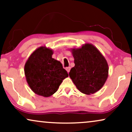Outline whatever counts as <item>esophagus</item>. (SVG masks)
<instances>
[{"instance_id":"1","label":"esophagus","mask_w":132,"mask_h":132,"mask_svg":"<svg viewBox=\"0 0 132 132\" xmlns=\"http://www.w3.org/2000/svg\"><path fill=\"white\" fill-rule=\"evenodd\" d=\"M66 71H67L69 73V71H70V70H71V67H67V68H66Z\"/></svg>"}]
</instances>
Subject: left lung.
I'll return each instance as SVG.
<instances>
[{"instance_id":"obj_1","label":"left lung","mask_w":132,"mask_h":132,"mask_svg":"<svg viewBox=\"0 0 132 132\" xmlns=\"http://www.w3.org/2000/svg\"><path fill=\"white\" fill-rule=\"evenodd\" d=\"M75 66L69 75L81 93L94 94L102 88L108 76L106 59L92 44H83L81 47L71 49Z\"/></svg>"}]
</instances>
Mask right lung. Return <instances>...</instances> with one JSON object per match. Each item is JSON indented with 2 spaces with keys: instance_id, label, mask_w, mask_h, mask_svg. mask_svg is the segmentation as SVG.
Here are the masks:
<instances>
[{
  "instance_id": "obj_1",
  "label": "right lung",
  "mask_w": 132,
  "mask_h": 132,
  "mask_svg": "<svg viewBox=\"0 0 132 132\" xmlns=\"http://www.w3.org/2000/svg\"><path fill=\"white\" fill-rule=\"evenodd\" d=\"M54 52L41 46L30 55L24 66L26 80L35 94L43 97L51 96L57 91L67 71L60 61L52 58Z\"/></svg>"
}]
</instances>
